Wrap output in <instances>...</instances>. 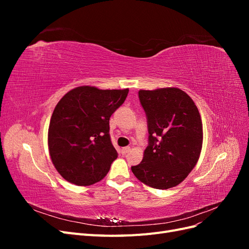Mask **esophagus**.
I'll list each match as a JSON object with an SVG mask.
<instances>
[{
    "mask_svg": "<svg viewBox=\"0 0 249 249\" xmlns=\"http://www.w3.org/2000/svg\"><path fill=\"white\" fill-rule=\"evenodd\" d=\"M131 150V147H129V146H125V147H124L123 149H122V154L123 155H126L127 153H129Z\"/></svg>",
    "mask_w": 249,
    "mask_h": 249,
    "instance_id": "obj_1",
    "label": "esophagus"
}]
</instances>
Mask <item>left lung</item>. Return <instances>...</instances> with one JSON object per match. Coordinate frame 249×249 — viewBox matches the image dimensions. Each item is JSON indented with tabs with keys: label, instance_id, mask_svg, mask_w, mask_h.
Wrapping results in <instances>:
<instances>
[{
	"label": "left lung",
	"instance_id": "left-lung-1",
	"mask_svg": "<svg viewBox=\"0 0 249 249\" xmlns=\"http://www.w3.org/2000/svg\"><path fill=\"white\" fill-rule=\"evenodd\" d=\"M147 120L148 145L132 171L155 189L182 183L196 165L202 146V124L191 97L178 88L139 90Z\"/></svg>",
	"mask_w": 249,
	"mask_h": 249
}]
</instances>
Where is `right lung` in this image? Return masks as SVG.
<instances>
[{"instance_id":"1","label":"right lung","mask_w":249,"mask_h":249,"mask_svg":"<svg viewBox=\"0 0 249 249\" xmlns=\"http://www.w3.org/2000/svg\"><path fill=\"white\" fill-rule=\"evenodd\" d=\"M127 93L129 89L81 86L59 101L48 141L52 162L67 182L89 186L107 175L118 156L111 142L109 120Z\"/></svg>"}]
</instances>
